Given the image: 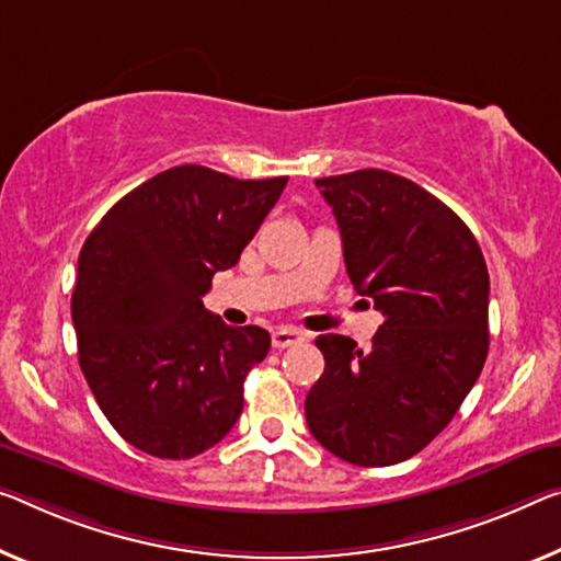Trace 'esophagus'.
I'll use <instances>...</instances> for the list:
<instances>
[{
    "mask_svg": "<svg viewBox=\"0 0 561 561\" xmlns=\"http://www.w3.org/2000/svg\"><path fill=\"white\" fill-rule=\"evenodd\" d=\"M308 335L298 329H275L273 331V348H290V346H298V343H304Z\"/></svg>",
    "mask_w": 561,
    "mask_h": 561,
    "instance_id": "esophagus-1",
    "label": "esophagus"
}]
</instances>
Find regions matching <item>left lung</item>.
Returning <instances> with one entry per match:
<instances>
[{
	"label": "left lung",
	"instance_id": "obj_1",
	"mask_svg": "<svg viewBox=\"0 0 561 561\" xmlns=\"http://www.w3.org/2000/svg\"><path fill=\"white\" fill-rule=\"evenodd\" d=\"M360 296L383 313L370 348L318 335L323 376L306 396L316 442L356 467H391L442 434L484 368L489 271L459 215L386 170L318 178Z\"/></svg>",
	"mask_w": 561,
	"mask_h": 561
}]
</instances>
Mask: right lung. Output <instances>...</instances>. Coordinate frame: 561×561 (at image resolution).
<instances>
[{
  "label": "right lung",
  "instance_id": "right-lung-1",
  "mask_svg": "<svg viewBox=\"0 0 561 561\" xmlns=\"http://www.w3.org/2000/svg\"><path fill=\"white\" fill-rule=\"evenodd\" d=\"M288 178L238 180L178 165L107 210L77 261L72 323L90 391L119 436L158 459H193L243 411L268 356L257 325L222 323L203 296L238 263Z\"/></svg>",
  "mask_w": 561,
  "mask_h": 561
}]
</instances>
